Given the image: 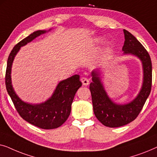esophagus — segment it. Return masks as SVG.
Returning a JSON list of instances; mask_svg holds the SVG:
<instances>
[{
    "label": "esophagus",
    "mask_w": 157,
    "mask_h": 157,
    "mask_svg": "<svg viewBox=\"0 0 157 157\" xmlns=\"http://www.w3.org/2000/svg\"><path fill=\"white\" fill-rule=\"evenodd\" d=\"M81 81L83 86H88L89 84V80L87 78H86V77H82V78H81Z\"/></svg>",
    "instance_id": "esophagus-1"
}]
</instances>
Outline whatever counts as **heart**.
<instances>
[{
	"label": "heart",
	"mask_w": 157,
	"mask_h": 157,
	"mask_svg": "<svg viewBox=\"0 0 157 157\" xmlns=\"http://www.w3.org/2000/svg\"><path fill=\"white\" fill-rule=\"evenodd\" d=\"M102 41V38H95V42L96 43H100V42H101Z\"/></svg>",
	"instance_id": "b5f03b06"
}]
</instances>
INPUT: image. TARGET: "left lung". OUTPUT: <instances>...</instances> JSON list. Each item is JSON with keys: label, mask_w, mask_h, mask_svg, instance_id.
I'll return each instance as SVG.
<instances>
[{"label": "left lung", "mask_w": 157, "mask_h": 157, "mask_svg": "<svg viewBox=\"0 0 157 157\" xmlns=\"http://www.w3.org/2000/svg\"><path fill=\"white\" fill-rule=\"evenodd\" d=\"M124 55H133L141 61L143 68V83L136 97L124 104L113 102L107 94L100 78V72H91L92 82L90 83L94 112L96 117L104 126L111 128L119 127L134 121L140 113L151 89L152 66L149 54L140 42L124 29Z\"/></svg>", "instance_id": "left-lung-1"}]
</instances>
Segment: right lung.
<instances>
[{
  "label": "right lung",
  "instance_id": "right-lung-1",
  "mask_svg": "<svg viewBox=\"0 0 157 157\" xmlns=\"http://www.w3.org/2000/svg\"><path fill=\"white\" fill-rule=\"evenodd\" d=\"M46 32L44 30L33 32L14 46L7 61L6 86L17 111L25 121L40 128L53 129L61 126L69 117L75 94L82 86L79 75H74L60 81L52 96L45 102L37 104H29L21 100L15 92L11 81L13 62L21 47L24 46Z\"/></svg>",
  "mask_w": 157,
  "mask_h": 157
}]
</instances>
